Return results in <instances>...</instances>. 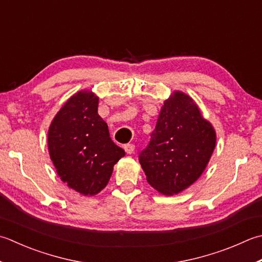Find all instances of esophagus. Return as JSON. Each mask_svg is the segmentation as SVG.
I'll return each mask as SVG.
<instances>
[{"mask_svg":"<svg viewBox=\"0 0 262 262\" xmlns=\"http://www.w3.org/2000/svg\"><path fill=\"white\" fill-rule=\"evenodd\" d=\"M124 148H125V151L128 153V155H132V153L135 151V145L132 144V143H128V144L124 145Z\"/></svg>","mask_w":262,"mask_h":262,"instance_id":"esophagus-1","label":"esophagus"}]
</instances>
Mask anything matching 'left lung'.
Masks as SVG:
<instances>
[{
    "instance_id": "8db88e82",
    "label": "left lung",
    "mask_w": 262,
    "mask_h": 262,
    "mask_svg": "<svg viewBox=\"0 0 262 262\" xmlns=\"http://www.w3.org/2000/svg\"><path fill=\"white\" fill-rule=\"evenodd\" d=\"M216 146V133L191 97L175 92L165 102L148 145L138 160L146 181L165 195L191 186Z\"/></svg>"
}]
</instances>
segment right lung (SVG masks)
Instances as JSON below:
<instances>
[{"instance_id":"right-lung-1","label":"right lung","mask_w":262,"mask_h":262,"mask_svg":"<svg viewBox=\"0 0 262 262\" xmlns=\"http://www.w3.org/2000/svg\"><path fill=\"white\" fill-rule=\"evenodd\" d=\"M97 105L99 99L92 92H78L61 107L49 129V151L56 172L84 195L101 192L125 156L112 142Z\"/></svg>"}]
</instances>
